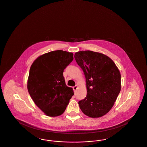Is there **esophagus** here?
<instances>
[{
    "label": "esophagus",
    "instance_id": "esophagus-1",
    "mask_svg": "<svg viewBox=\"0 0 147 147\" xmlns=\"http://www.w3.org/2000/svg\"><path fill=\"white\" fill-rule=\"evenodd\" d=\"M73 90H74V91H76L77 90V89H78V86H77V85H76V86H73Z\"/></svg>",
    "mask_w": 147,
    "mask_h": 147
}]
</instances>
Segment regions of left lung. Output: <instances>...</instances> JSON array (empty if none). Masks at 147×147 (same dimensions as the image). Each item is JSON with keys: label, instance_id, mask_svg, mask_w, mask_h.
<instances>
[{"label": "left lung", "instance_id": "1", "mask_svg": "<svg viewBox=\"0 0 147 147\" xmlns=\"http://www.w3.org/2000/svg\"><path fill=\"white\" fill-rule=\"evenodd\" d=\"M78 64L84 71L87 94L78 102L86 116L100 117L114 105L121 91V74L111 58L101 53L82 51L74 55Z\"/></svg>", "mask_w": 147, "mask_h": 147}]
</instances>
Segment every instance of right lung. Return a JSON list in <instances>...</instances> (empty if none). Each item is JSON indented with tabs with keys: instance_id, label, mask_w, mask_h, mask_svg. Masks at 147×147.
I'll return each mask as SVG.
<instances>
[{
	"instance_id": "1",
	"label": "right lung",
	"mask_w": 147,
	"mask_h": 147,
	"mask_svg": "<svg viewBox=\"0 0 147 147\" xmlns=\"http://www.w3.org/2000/svg\"><path fill=\"white\" fill-rule=\"evenodd\" d=\"M73 60V54L57 50L38 57L30 67L28 89L35 104L47 116L64 112L74 95L65 84L63 71Z\"/></svg>"
}]
</instances>
